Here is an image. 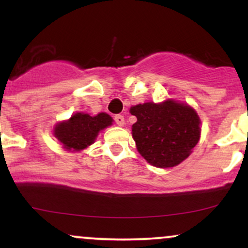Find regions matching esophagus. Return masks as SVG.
<instances>
[{
	"label": "esophagus",
	"mask_w": 248,
	"mask_h": 248,
	"mask_svg": "<svg viewBox=\"0 0 248 248\" xmlns=\"http://www.w3.org/2000/svg\"><path fill=\"white\" fill-rule=\"evenodd\" d=\"M114 120H115L116 124H118V126H124V118L122 115H120V114L115 115Z\"/></svg>",
	"instance_id": "esophagus-1"
}]
</instances>
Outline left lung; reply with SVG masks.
<instances>
[{
    "label": "left lung",
    "instance_id": "8db88e82",
    "mask_svg": "<svg viewBox=\"0 0 248 248\" xmlns=\"http://www.w3.org/2000/svg\"><path fill=\"white\" fill-rule=\"evenodd\" d=\"M138 121L132 126L136 149L156 168L178 166L201 139V119L190 105L173 99L132 106Z\"/></svg>",
    "mask_w": 248,
    "mask_h": 248
}]
</instances>
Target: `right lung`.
I'll return each instance as SVG.
<instances>
[{
    "label": "right lung",
    "instance_id": "add662e5",
    "mask_svg": "<svg viewBox=\"0 0 248 248\" xmlns=\"http://www.w3.org/2000/svg\"><path fill=\"white\" fill-rule=\"evenodd\" d=\"M112 124V116L107 113L91 116L87 113L77 112L69 120L58 122L53 127V136L66 152L79 153L94 143L99 133Z\"/></svg>",
    "mask_w": 248,
    "mask_h": 248
}]
</instances>
